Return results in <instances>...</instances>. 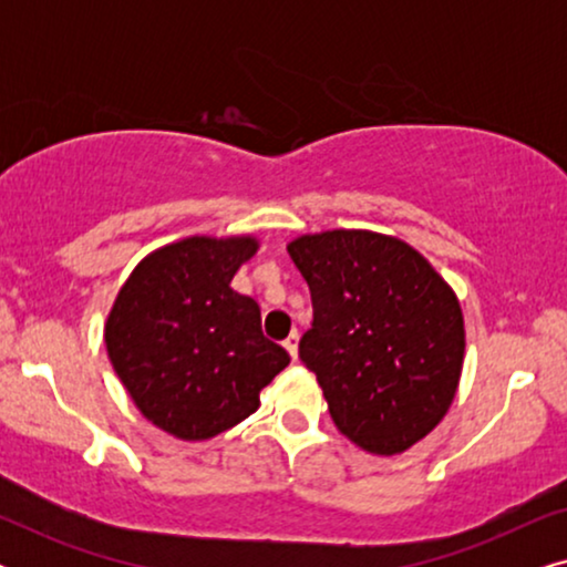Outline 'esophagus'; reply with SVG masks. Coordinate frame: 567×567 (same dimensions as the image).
Here are the masks:
<instances>
[{
  "label": "esophagus",
  "instance_id": "esophagus-1",
  "mask_svg": "<svg viewBox=\"0 0 567 567\" xmlns=\"http://www.w3.org/2000/svg\"><path fill=\"white\" fill-rule=\"evenodd\" d=\"M284 348H286V351L291 353V359H293V361L299 359V332H297V330H293L291 336L284 340Z\"/></svg>",
  "mask_w": 567,
  "mask_h": 567
}]
</instances>
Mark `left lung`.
I'll list each match as a JSON object with an SVG mask.
<instances>
[{"mask_svg": "<svg viewBox=\"0 0 567 567\" xmlns=\"http://www.w3.org/2000/svg\"><path fill=\"white\" fill-rule=\"evenodd\" d=\"M312 291L299 355L332 423L363 452L394 456L452 408L464 317L452 286L415 247L369 229H330L286 245Z\"/></svg>", "mask_w": 567, "mask_h": 567, "instance_id": "obj_1", "label": "left lung"}]
</instances>
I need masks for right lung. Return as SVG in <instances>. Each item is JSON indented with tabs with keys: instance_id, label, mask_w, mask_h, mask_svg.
I'll use <instances>...</instances> for the list:
<instances>
[{
	"instance_id": "1",
	"label": "right lung",
	"mask_w": 567,
	"mask_h": 567,
	"mask_svg": "<svg viewBox=\"0 0 567 567\" xmlns=\"http://www.w3.org/2000/svg\"><path fill=\"white\" fill-rule=\"evenodd\" d=\"M255 235H193L146 255L105 320V348L134 405L169 436L206 441L260 408L289 367L262 336L258 301L231 289Z\"/></svg>"
}]
</instances>
